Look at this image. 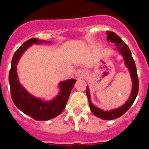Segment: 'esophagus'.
I'll use <instances>...</instances> for the list:
<instances>
[{"label": "esophagus", "instance_id": "34e87169", "mask_svg": "<svg viewBox=\"0 0 149 149\" xmlns=\"http://www.w3.org/2000/svg\"><path fill=\"white\" fill-rule=\"evenodd\" d=\"M85 72H84L83 70H77V72H76V77L78 78V79H81V78H84L85 77Z\"/></svg>", "mask_w": 149, "mask_h": 149}]
</instances>
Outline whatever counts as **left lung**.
Masks as SVG:
<instances>
[{
    "instance_id": "8db88e82",
    "label": "left lung",
    "mask_w": 149,
    "mask_h": 149,
    "mask_svg": "<svg viewBox=\"0 0 149 149\" xmlns=\"http://www.w3.org/2000/svg\"><path fill=\"white\" fill-rule=\"evenodd\" d=\"M107 39L108 42L115 44L117 48L114 49V50L118 51L121 55L125 60V65L130 72L131 78L132 79V93H131V95H130L128 100L125 102V104H123L122 106L119 107L118 108L111 110V111H104L97 107L94 106L92 104L88 86H86V92L89 100L90 108H91L92 113L96 117L101 118L103 120H113L116 118H120V116H122L124 113H126L135 100V98H136L138 92H139V77L137 74L136 65H135L134 59L132 58V52H131V50L129 49L128 46L123 42L122 39L119 36H117L113 31H107Z\"/></svg>"
}]
</instances>
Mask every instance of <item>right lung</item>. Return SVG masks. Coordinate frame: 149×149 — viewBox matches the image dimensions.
I'll list each match as a JSON object with an SVG mask.
<instances>
[{"label": "right lung", "instance_id": "obj_1", "mask_svg": "<svg viewBox=\"0 0 149 149\" xmlns=\"http://www.w3.org/2000/svg\"><path fill=\"white\" fill-rule=\"evenodd\" d=\"M51 42L30 38L15 52L11 60V66L9 72V84L10 94L14 104L20 111L36 120H48L59 115L65 109L68 98L74 86L76 79H70L58 84L59 93L51 100L45 101L41 98L31 95L20 84L17 73V65L24 52L33 44H42Z\"/></svg>", "mask_w": 149, "mask_h": 149}]
</instances>
